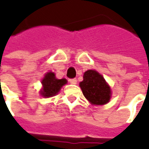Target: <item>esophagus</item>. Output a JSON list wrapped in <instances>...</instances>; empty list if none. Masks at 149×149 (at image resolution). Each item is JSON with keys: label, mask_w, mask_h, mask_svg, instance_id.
Listing matches in <instances>:
<instances>
[{"label": "esophagus", "mask_w": 149, "mask_h": 149, "mask_svg": "<svg viewBox=\"0 0 149 149\" xmlns=\"http://www.w3.org/2000/svg\"><path fill=\"white\" fill-rule=\"evenodd\" d=\"M69 82H70V84H77V80L76 78H73V79H69Z\"/></svg>", "instance_id": "1"}]
</instances>
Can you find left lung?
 <instances>
[{"instance_id":"obj_1","label":"left lung","mask_w":149,"mask_h":149,"mask_svg":"<svg viewBox=\"0 0 149 149\" xmlns=\"http://www.w3.org/2000/svg\"><path fill=\"white\" fill-rule=\"evenodd\" d=\"M84 80L80 87L85 98L93 104H104L111 97V89L101 75L95 70H88L84 73Z\"/></svg>"}]
</instances>
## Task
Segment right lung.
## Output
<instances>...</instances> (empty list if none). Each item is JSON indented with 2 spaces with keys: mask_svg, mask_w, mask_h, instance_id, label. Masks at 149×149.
Instances as JSON below:
<instances>
[{
  "mask_svg": "<svg viewBox=\"0 0 149 149\" xmlns=\"http://www.w3.org/2000/svg\"><path fill=\"white\" fill-rule=\"evenodd\" d=\"M43 89L40 94L45 97H53L58 93L63 85L67 83L66 79H56L53 72H48L41 81Z\"/></svg>",
  "mask_w": 149,
  "mask_h": 149,
  "instance_id": "1",
  "label": "right lung"
}]
</instances>
